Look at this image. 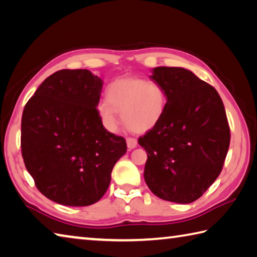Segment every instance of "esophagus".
<instances>
[{"mask_svg": "<svg viewBox=\"0 0 257 257\" xmlns=\"http://www.w3.org/2000/svg\"><path fill=\"white\" fill-rule=\"evenodd\" d=\"M125 141H127V147H128V149H130V151L137 147V139L127 138Z\"/></svg>", "mask_w": 257, "mask_h": 257, "instance_id": "34e87169", "label": "esophagus"}]
</instances>
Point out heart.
Returning <instances> with one entry per match:
<instances>
[{
    "label": "heart",
    "instance_id": "b5f03b06",
    "mask_svg": "<svg viewBox=\"0 0 257 257\" xmlns=\"http://www.w3.org/2000/svg\"><path fill=\"white\" fill-rule=\"evenodd\" d=\"M166 92L160 83L139 77L118 78L105 91V101L97 106L102 122L115 132L119 113L134 132L143 134L156 127L166 111Z\"/></svg>",
    "mask_w": 257,
    "mask_h": 257
}]
</instances>
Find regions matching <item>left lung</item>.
I'll return each instance as SVG.
<instances>
[{
	"mask_svg": "<svg viewBox=\"0 0 257 257\" xmlns=\"http://www.w3.org/2000/svg\"><path fill=\"white\" fill-rule=\"evenodd\" d=\"M166 111L138 143L147 153L145 182L166 201L188 204L206 192L222 170L230 143L225 106L216 88L183 67H155Z\"/></svg>",
	"mask_w": 257,
	"mask_h": 257,
	"instance_id": "8db88e82",
	"label": "left lung"
}]
</instances>
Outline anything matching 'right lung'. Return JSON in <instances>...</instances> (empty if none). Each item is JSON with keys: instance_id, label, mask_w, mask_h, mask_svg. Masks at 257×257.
Instances as JSON below:
<instances>
[{"instance_id": "right-lung-1", "label": "right lung", "mask_w": 257, "mask_h": 257, "mask_svg": "<svg viewBox=\"0 0 257 257\" xmlns=\"http://www.w3.org/2000/svg\"><path fill=\"white\" fill-rule=\"evenodd\" d=\"M103 81L88 69H62L46 78L22 113L21 149L28 172L46 198L69 207L99 201L127 152L96 106Z\"/></svg>"}]
</instances>
